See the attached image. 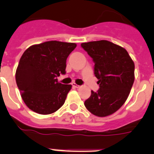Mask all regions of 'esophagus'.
Here are the masks:
<instances>
[{
	"label": "esophagus",
	"mask_w": 154,
	"mask_h": 154,
	"mask_svg": "<svg viewBox=\"0 0 154 154\" xmlns=\"http://www.w3.org/2000/svg\"><path fill=\"white\" fill-rule=\"evenodd\" d=\"M72 87H74V88H79L80 87V85H77L76 83H74V82H73V83H72Z\"/></svg>",
	"instance_id": "34e87169"
}]
</instances>
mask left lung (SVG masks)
I'll return each mask as SVG.
<instances>
[{"mask_svg": "<svg viewBox=\"0 0 154 154\" xmlns=\"http://www.w3.org/2000/svg\"><path fill=\"white\" fill-rule=\"evenodd\" d=\"M93 58L94 74L100 89L91 91L85 106L97 117H107L119 109L128 98L134 82V62L126 49L109 41L82 43Z\"/></svg>", "mask_w": 154, "mask_h": 154, "instance_id": "left-lung-1", "label": "left lung"}]
</instances>
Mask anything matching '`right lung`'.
I'll use <instances>...</instances> for the list:
<instances>
[{"mask_svg":"<svg viewBox=\"0 0 154 154\" xmlns=\"http://www.w3.org/2000/svg\"><path fill=\"white\" fill-rule=\"evenodd\" d=\"M75 43L50 41L29 47L16 70V82L25 104L39 114H51L65 101L71 85L58 82Z\"/></svg>","mask_w":154,"mask_h":154,"instance_id":"1","label":"right lung"}]
</instances>
